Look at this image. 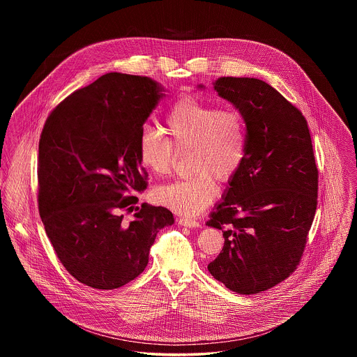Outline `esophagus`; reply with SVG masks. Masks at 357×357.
I'll use <instances>...</instances> for the list:
<instances>
[{"instance_id": "obj_1", "label": "esophagus", "mask_w": 357, "mask_h": 357, "mask_svg": "<svg viewBox=\"0 0 357 357\" xmlns=\"http://www.w3.org/2000/svg\"><path fill=\"white\" fill-rule=\"evenodd\" d=\"M178 223L179 225H182V226H186V227H192V229H195V227H201V223L197 221H192V220H187V218H179L178 220Z\"/></svg>"}]
</instances>
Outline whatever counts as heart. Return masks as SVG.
Wrapping results in <instances>:
<instances>
[{
    "label": "heart",
    "mask_w": 357,
    "mask_h": 357,
    "mask_svg": "<svg viewBox=\"0 0 357 357\" xmlns=\"http://www.w3.org/2000/svg\"><path fill=\"white\" fill-rule=\"evenodd\" d=\"M170 140L146 127L137 139L140 163L156 175L170 174L174 149H191L194 176L175 181L155 190V201L172 211L195 217L218 195L215 179L227 182L234 178L246 155V124L236 109L185 98L171 107L166 116Z\"/></svg>",
    "instance_id": "b5f03b06"
}]
</instances>
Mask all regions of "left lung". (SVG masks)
Instances as JSON below:
<instances>
[{"mask_svg":"<svg viewBox=\"0 0 357 357\" xmlns=\"http://www.w3.org/2000/svg\"><path fill=\"white\" fill-rule=\"evenodd\" d=\"M213 85L245 119L246 155L206 223L225 238L207 269L226 288L255 294L298 265L316 213L319 171L305 118L272 85L253 77H220Z\"/></svg>","mask_w":357,"mask_h":357,"instance_id":"1","label":"left lung"}]
</instances>
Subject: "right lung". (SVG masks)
<instances>
[{
  "label": "right lung",
  "mask_w": 357,
  "mask_h": 357,
  "mask_svg": "<svg viewBox=\"0 0 357 357\" xmlns=\"http://www.w3.org/2000/svg\"><path fill=\"white\" fill-rule=\"evenodd\" d=\"M165 91L150 77L111 72L69 95L45 121L38 211L59 259L86 287L132 281L159 230L174 223L162 206L142 204L130 223L120 214L147 188L137 139Z\"/></svg>",
  "instance_id": "obj_1"
}]
</instances>
